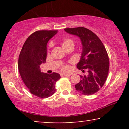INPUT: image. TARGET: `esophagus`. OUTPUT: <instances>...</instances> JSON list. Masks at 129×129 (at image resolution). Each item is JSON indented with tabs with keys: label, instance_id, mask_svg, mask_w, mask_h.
<instances>
[{
	"label": "esophagus",
	"instance_id": "obj_1",
	"mask_svg": "<svg viewBox=\"0 0 129 129\" xmlns=\"http://www.w3.org/2000/svg\"><path fill=\"white\" fill-rule=\"evenodd\" d=\"M71 74H68H68H61V76H71Z\"/></svg>",
	"mask_w": 129,
	"mask_h": 129
}]
</instances>
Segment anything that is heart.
Returning <instances> with one entry per match:
<instances>
[{
    "instance_id": "heart-1",
    "label": "heart",
    "mask_w": 129,
    "mask_h": 129,
    "mask_svg": "<svg viewBox=\"0 0 129 129\" xmlns=\"http://www.w3.org/2000/svg\"><path fill=\"white\" fill-rule=\"evenodd\" d=\"M61 45L62 47L64 48V49L67 48L68 47H73L75 45V43H74V41L72 40V39L69 38H65L63 39L61 43ZM70 67L68 65H62L61 68V71L64 72H68L70 70Z\"/></svg>"
}]
</instances>
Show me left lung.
I'll return each mask as SVG.
<instances>
[{
	"label": "left lung",
	"mask_w": 129,
	"mask_h": 129,
	"mask_svg": "<svg viewBox=\"0 0 129 129\" xmlns=\"http://www.w3.org/2000/svg\"><path fill=\"white\" fill-rule=\"evenodd\" d=\"M69 34L79 37L82 51L78 69L88 71L87 76H80V81L75 85L76 90L83 95L97 92L105 82L109 69V59L103 43L91 30L84 27L65 28Z\"/></svg>",
	"instance_id": "1"
}]
</instances>
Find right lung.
I'll return each mask as SVG.
<instances>
[{
    "mask_svg": "<svg viewBox=\"0 0 129 129\" xmlns=\"http://www.w3.org/2000/svg\"><path fill=\"white\" fill-rule=\"evenodd\" d=\"M57 30H38L30 35L24 44L19 54L18 68L24 83L30 93L41 99L55 93V84L60 75L40 71V65L45 62L47 44Z\"/></svg>",
    "mask_w": 129,
    "mask_h": 129,
    "instance_id": "obj_1",
    "label": "right lung"
}]
</instances>
